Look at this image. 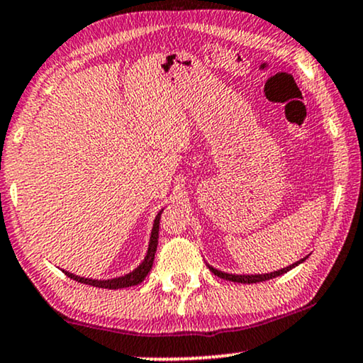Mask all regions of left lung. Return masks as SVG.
<instances>
[{"instance_id":"obj_1","label":"left lung","mask_w":363,"mask_h":363,"mask_svg":"<svg viewBox=\"0 0 363 363\" xmlns=\"http://www.w3.org/2000/svg\"><path fill=\"white\" fill-rule=\"evenodd\" d=\"M308 258V256H305V258H301L300 261H296V263H293L290 266H286V268H281L278 269V272H273V273H264V274H235V273H224L221 269H216L213 266H209V269L213 272L216 277L223 278V279H228V281H235V283H259V281H266V279H272V278H277V277H281L286 272H290V269L295 268L300 263H303V261Z\"/></svg>"}]
</instances>
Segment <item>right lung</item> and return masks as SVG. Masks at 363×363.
<instances>
[{"instance_id": "right-lung-1", "label": "right lung", "mask_w": 363, "mask_h": 363, "mask_svg": "<svg viewBox=\"0 0 363 363\" xmlns=\"http://www.w3.org/2000/svg\"><path fill=\"white\" fill-rule=\"evenodd\" d=\"M160 214L162 211H159L157 216H155L154 224H152V233H150V240H149V247H147V255L142 263L137 266L134 272L123 274V277H117L112 279H91V278H84V277H77V274L63 272L68 278L75 279V281L84 283V284H90V286H97V288H107V290H118V288H128V286H135L144 281V278L147 277L150 269H152V263H154V256H155V250H157V240H159V221H160Z\"/></svg>"}]
</instances>
